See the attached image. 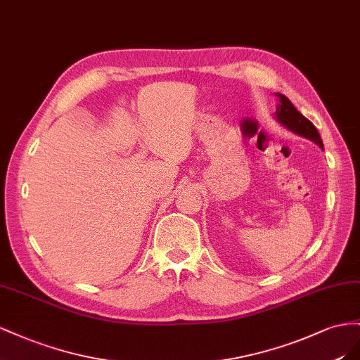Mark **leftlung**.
<instances>
[{"instance_id": "left-lung-1", "label": "left lung", "mask_w": 360, "mask_h": 360, "mask_svg": "<svg viewBox=\"0 0 360 360\" xmlns=\"http://www.w3.org/2000/svg\"><path fill=\"white\" fill-rule=\"evenodd\" d=\"M276 96H277V101H279V104H277L276 112H274L276 120L279 122L281 125H283L286 129L294 132V134L316 143V145L323 149L324 148L323 140L320 137V132H318L316 128L314 127V123L311 120H307L285 95L276 94Z\"/></svg>"}]
</instances>
